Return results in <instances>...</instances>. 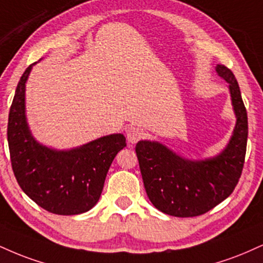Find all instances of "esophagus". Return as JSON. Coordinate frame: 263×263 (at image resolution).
<instances>
[{
	"label": "esophagus",
	"instance_id": "obj_1",
	"mask_svg": "<svg viewBox=\"0 0 263 263\" xmlns=\"http://www.w3.org/2000/svg\"><path fill=\"white\" fill-rule=\"evenodd\" d=\"M144 132L143 129L137 127V126H128L127 129H126V136H127V141L129 143L135 144L137 143L138 141L143 137Z\"/></svg>",
	"mask_w": 263,
	"mask_h": 263
}]
</instances>
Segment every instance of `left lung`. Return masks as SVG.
<instances>
[{"instance_id":"8db88e82","label":"left lung","mask_w":263,"mask_h":263,"mask_svg":"<svg viewBox=\"0 0 263 263\" xmlns=\"http://www.w3.org/2000/svg\"><path fill=\"white\" fill-rule=\"evenodd\" d=\"M217 72L229 83L236 125L229 144L219 156L192 162L158 142L136 144L148 198L169 216L187 218L207 213L232 195L241 176L248 143V112L235 76L227 66Z\"/></svg>"}]
</instances>
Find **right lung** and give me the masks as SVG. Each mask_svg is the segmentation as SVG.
Returning <instances> with one entry per match:
<instances>
[{
    "mask_svg": "<svg viewBox=\"0 0 263 263\" xmlns=\"http://www.w3.org/2000/svg\"><path fill=\"white\" fill-rule=\"evenodd\" d=\"M33 65L22 74L9 109L12 169L24 194L45 211L60 216L84 213L99 201L109 167L126 147V138L120 134L105 136L71 151L37 143L25 119V82Z\"/></svg>",
    "mask_w": 263,
    "mask_h": 263,
    "instance_id": "add662e5",
    "label": "right lung"
}]
</instances>
